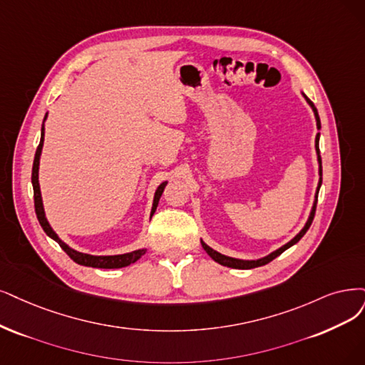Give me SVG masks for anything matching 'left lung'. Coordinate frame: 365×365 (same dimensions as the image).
<instances>
[{
	"mask_svg": "<svg viewBox=\"0 0 365 365\" xmlns=\"http://www.w3.org/2000/svg\"><path fill=\"white\" fill-rule=\"evenodd\" d=\"M305 99H307V102L309 103V106L313 108V111H314V115H316V121H317V129H320V118H319V114H317V110H316V106H314V103L309 101L307 96H305ZM319 137H320V133H317V137H316V150H317V159H319V174H320V179H319V186H317V194H319V190H320V185H322V158H320V150H319ZM317 194H316V201H314V206H313V209H312V213H309V218H308V221H307V224H305V227L302 228V230L299 232V235H296L289 244H286L284 247H281L279 250H277V251H274L272 254H269V255H266V257H263V259H260V260H237V259H232V257H227V255H222V254H220V252H217L215 250H212L210 247H207L203 240H201V245H203V248H205V251L210 255V257L215 260V262H218L220 264H222V266H227V267H235V269H252V267H257V266H263V264H267L269 262H272L275 257H278L279 254H282L284 252L287 248H290L292 245H294L296 242H299L301 240V237L307 233V230L309 228V225H312V222H313V220H314V213H316V205H317Z\"/></svg>",
	"mask_w": 365,
	"mask_h": 365,
	"instance_id": "left-lung-1",
	"label": "left lung"
}]
</instances>
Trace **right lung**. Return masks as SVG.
I'll list each match as a JSON object with an SVG mask.
<instances>
[{
	"label": "right lung",
	"mask_w": 365,
	"mask_h": 365,
	"mask_svg": "<svg viewBox=\"0 0 365 365\" xmlns=\"http://www.w3.org/2000/svg\"><path fill=\"white\" fill-rule=\"evenodd\" d=\"M46 120V115H45ZM43 137H45V128L42 126V137H40V143L37 145V150L34 155V162H33V173H31V182H33V191H34V209H36V215H37V220L42 225L43 232L52 237L56 242H58V245L64 250V252L69 255V257L76 262L78 264H83V266H91V267H102V269H115V267H125L129 266L132 263L137 262L141 255L145 252V250H138V251H133V252H128V254H120V255H90V254H83V252H78L72 248L67 247L64 242H61L58 239V236L53 233V230L51 228L49 222L45 218V210H43V205H42V195H40V186H38V160H40V153H42V145H43ZM167 182L160 183L159 187L155 192V200H153V207H152V215L155 213L158 203H159V198L164 192V187H165Z\"/></svg>",
	"instance_id": "1"
}]
</instances>
